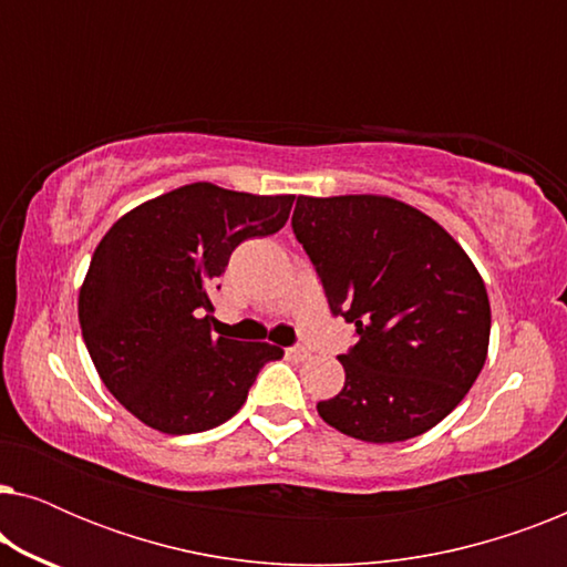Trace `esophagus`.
Segmentation results:
<instances>
[{
    "label": "esophagus",
    "instance_id": "34e87169",
    "mask_svg": "<svg viewBox=\"0 0 567 567\" xmlns=\"http://www.w3.org/2000/svg\"><path fill=\"white\" fill-rule=\"evenodd\" d=\"M286 355H289L291 361H307L309 351L305 346H291V348H286Z\"/></svg>",
    "mask_w": 567,
    "mask_h": 567
}]
</instances>
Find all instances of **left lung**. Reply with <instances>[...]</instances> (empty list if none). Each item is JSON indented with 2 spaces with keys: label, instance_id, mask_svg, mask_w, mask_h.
Returning <instances> with one entry per match:
<instances>
[{
  "label": "left lung",
  "instance_id": "8db88e82",
  "mask_svg": "<svg viewBox=\"0 0 567 567\" xmlns=\"http://www.w3.org/2000/svg\"><path fill=\"white\" fill-rule=\"evenodd\" d=\"M293 235L330 312L355 324L346 384L317 413L346 436L394 444L460 405L483 371L491 301L449 231L386 196H299Z\"/></svg>",
  "mask_w": 567,
  "mask_h": 567
}]
</instances>
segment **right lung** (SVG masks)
<instances>
[{"label": "right lung", "mask_w": 567, "mask_h": 567, "mask_svg": "<svg viewBox=\"0 0 567 567\" xmlns=\"http://www.w3.org/2000/svg\"><path fill=\"white\" fill-rule=\"evenodd\" d=\"M291 204L193 183L136 206L100 239L80 289L82 338L103 384L150 429H216L284 355L212 336L208 289L239 243L284 227Z\"/></svg>", "instance_id": "1"}]
</instances>
